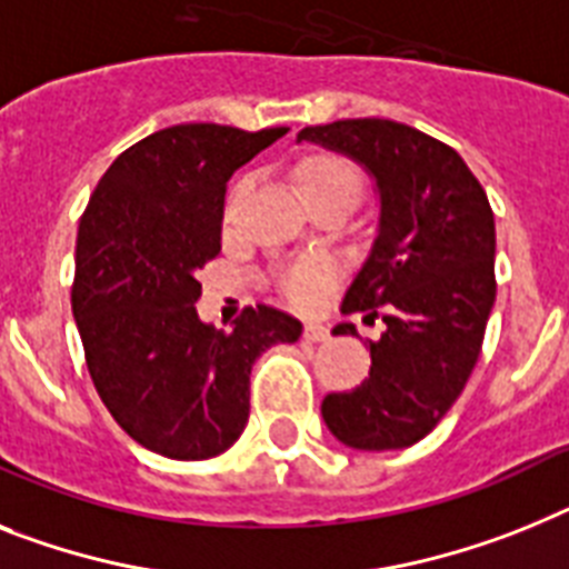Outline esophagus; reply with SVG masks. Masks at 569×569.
<instances>
[{"instance_id":"esophagus-1","label":"esophagus","mask_w":569,"mask_h":569,"mask_svg":"<svg viewBox=\"0 0 569 569\" xmlns=\"http://www.w3.org/2000/svg\"><path fill=\"white\" fill-rule=\"evenodd\" d=\"M303 338H307V341H312V343L327 341L329 329L323 327V323H307V327H303Z\"/></svg>"}]
</instances>
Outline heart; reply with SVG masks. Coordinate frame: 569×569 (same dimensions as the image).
Returning a JSON list of instances; mask_svg holds the SVG:
<instances>
[{"label": "heart", "mask_w": 569, "mask_h": 569, "mask_svg": "<svg viewBox=\"0 0 569 569\" xmlns=\"http://www.w3.org/2000/svg\"><path fill=\"white\" fill-rule=\"evenodd\" d=\"M358 188H361L358 170L341 156H318L300 167V190H341L356 199ZM332 280H336V266L327 257H307L283 271L280 286L295 303H315L332 286Z\"/></svg>", "instance_id": "1"}]
</instances>
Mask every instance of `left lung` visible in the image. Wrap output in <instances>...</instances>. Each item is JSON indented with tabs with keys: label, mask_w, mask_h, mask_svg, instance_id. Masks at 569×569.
<instances>
[{
	"label": "left lung",
	"mask_w": 569,
	"mask_h": 569,
	"mask_svg": "<svg viewBox=\"0 0 569 569\" xmlns=\"http://www.w3.org/2000/svg\"><path fill=\"white\" fill-rule=\"evenodd\" d=\"M300 141L361 164L376 181L379 228L341 312H381L370 376L329 393L321 417L358 451L408 448L462 393L495 307V213L466 161L437 138L385 118L307 127ZM332 336H356L338 323Z\"/></svg>",
	"instance_id": "1"
}]
</instances>
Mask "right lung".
I'll use <instances>...</instances> for the list:
<instances>
[{
    "label": "right lung",
    "mask_w": 569,
    "mask_h": 569,
    "mask_svg": "<svg viewBox=\"0 0 569 569\" xmlns=\"http://www.w3.org/2000/svg\"><path fill=\"white\" fill-rule=\"evenodd\" d=\"M283 136L219 123L152 132L109 164L80 217L71 312L89 376L114 422L170 460L228 451L246 431L251 365L303 332L266 303L228 332L196 312V271L222 248L228 179Z\"/></svg>",
    "instance_id": "1"
}]
</instances>
